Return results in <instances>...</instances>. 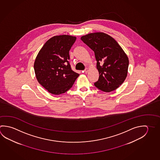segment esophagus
<instances>
[{
	"label": "esophagus",
	"instance_id": "obj_1",
	"mask_svg": "<svg viewBox=\"0 0 160 160\" xmlns=\"http://www.w3.org/2000/svg\"><path fill=\"white\" fill-rule=\"evenodd\" d=\"M88 71H89V70L88 69V68H85V70H84V72L85 73H87L88 72Z\"/></svg>",
	"mask_w": 160,
	"mask_h": 160
}]
</instances>
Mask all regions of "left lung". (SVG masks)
Here are the masks:
<instances>
[{
  "mask_svg": "<svg viewBox=\"0 0 160 160\" xmlns=\"http://www.w3.org/2000/svg\"><path fill=\"white\" fill-rule=\"evenodd\" d=\"M81 39L94 51L99 76L94 85L105 92L116 89L126 79L129 59L113 38L103 32L90 33Z\"/></svg>",
  "mask_w": 160,
  "mask_h": 160,
  "instance_id": "obj_1",
  "label": "left lung"
}]
</instances>
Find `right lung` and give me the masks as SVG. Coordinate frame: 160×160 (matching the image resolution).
<instances>
[{"mask_svg":"<svg viewBox=\"0 0 160 160\" xmlns=\"http://www.w3.org/2000/svg\"><path fill=\"white\" fill-rule=\"evenodd\" d=\"M76 38L70 35L52 37L43 45L34 62L38 81L49 92L59 95L72 87L79 76L72 70L69 51Z\"/></svg>","mask_w":160,"mask_h":160,"instance_id":"add662e5","label":"right lung"}]
</instances>
